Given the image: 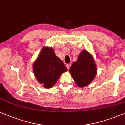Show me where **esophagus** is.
Segmentation results:
<instances>
[{"mask_svg": "<svg viewBox=\"0 0 125 125\" xmlns=\"http://www.w3.org/2000/svg\"><path fill=\"white\" fill-rule=\"evenodd\" d=\"M71 65V64H67V65H66V67H67L68 70H69V69L70 68Z\"/></svg>", "mask_w": 125, "mask_h": 125, "instance_id": "obj_1", "label": "esophagus"}]
</instances>
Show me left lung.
I'll use <instances>...</instances> for the list:
<instances>
[{"label": "left lung", "instance_id": "1", "mask_svg": "<svg viewBox=\"0 0 125 125\" xmlns=\"http://www.w3.org/2000/svg\"><path fill=\"white\" fill-rule=\"evenodd\" d=\"M70 72L79 87L87 86L97 74V67L92 55L83 50L76 62L71 66Z\"/></svg>", "mask_w": 125, "mask_h": 125}]
</instances>
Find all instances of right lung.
Masks as SVG:
<instances>
[{
    "label": "right lung",
    "instance_id": "1",
    "mask_svg": "<svg viewBox=\"0 0 125 125\" xmlns=\"http://www.w3.org/2000/svg\"><path fill=\"white\" fill-rule=\"evenodd\" d=\"M33 69L38 82L47 89L54 85L60 75L67 71L62 60L55 55L53 49L48 47H44L41 50Z\"/></svg>",
    "mask_w": 125,
    "mask_h": 125
}]
</instances>
